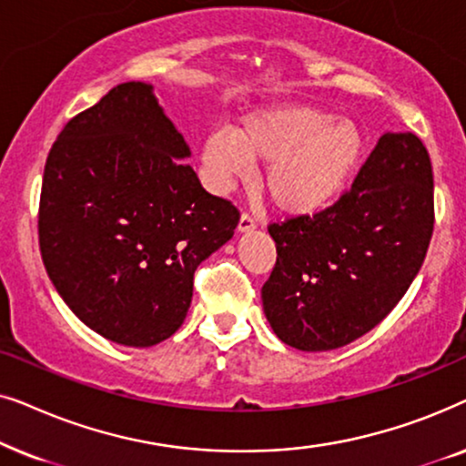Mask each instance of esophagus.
Segmentation results:
<instances>
[{"label":"esophagus","instance_id":"34e87169","mask_svg":"<svg viewBox=\"0 0 466 466\" xmlns=\"http://www.w3.org/2000/svg\"><path fill=\"white\" fill-rule=\"evenodd\" d=\"M257 227H258V218H257V216H254L252 212H244V214H241L239 227H238L241 233L252 231V228H257Z\"/></svg>","mask_w":466,"mask_h":466}]
</instances>
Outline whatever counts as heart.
I'll return each instance as SVG.
<instances>
[{"label":"heart","mask_w":466,"mask_h":466,"mask_svg":"<svg viewBox=\"0 0 466 466\" xmlns=\"http://www.w3.org/2000/svg\"><path fill=\"white\" fill-rule=\"evenodd\" d=\"M365 133L352 120L311 106H289L248 116L235 131H212L203 161L216 188L250 176V161L267 163L263 187L289 214H316L343 193L365 157Z\"/></svg>","instance_id":"obj_1"}]
</instances>
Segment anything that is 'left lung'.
I'll use <instances>...</instances> for the list:
<instances>
[{
	"instance_id": "1",
	"label": "left lung",
	"mask_w": 466,
	"mask_h": 466,
	"mask_svg": "<svg viewBox=\"0 0 466 466\" xmlns=\"http://www.w3.org/2000/svg\"><path fill=\"white\" fill-rule=\"evenodd\" d=\"M432 227L429 150L386 133L333 206L267 227L278 257L260 295L273 333L303 352L369 333L418 276Z\"/></svg>"
}]
</instances>
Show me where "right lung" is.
Segmentation results:
<instances>
[{
    "mask_svg": "<svg viewBox=\"0 0 466 466\" xmlns=\"http://www.w3.org/2000/svg\"><path fill=\"white\" fill-rule=\"evenodd\" d=\"M152 86L125 82L63 127L44 167L37 239L67 308L106 339L148 348L182 327L195 269L239 209L209 195Z\"/></svg>",
    "mask_w": 466,
    "mask_h": 466,
    "instance_id": "right-lung-1",
    "label": "right lung"
}]
</instances>
